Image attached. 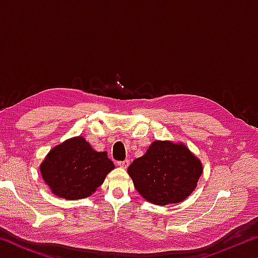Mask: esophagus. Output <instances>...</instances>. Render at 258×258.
<instances>
[{
	"instance_id": "34e87169",
	"label": "esophagus",
	"mask_w": 258,
	"mask_h": 258,
	"mask_svg": "<svg viewBox=\"0 0 258 258\" xmlns=\"http://www.w3.org/2000/svg\"><path fill=\"white\" fill-rule=\"evenodd\" d=\"M118 166L119 167H123V168H127L128 167V165H130V160L128 159H125V160H123V161H118Z\"/></svg>"
}]
</instances>
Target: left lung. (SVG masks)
I'll return each instance as SVG.
<instances>
[{"label":"left lung","mask_w":258,"mask_h":258,"mask_svg":"<svg viewBox=\"0 0 258 258\" xmlns=\"http://www.w3.org/2000/svg\"><path fill=\"white\" fill-rule=\"evenodd\" d=\"M140 195L155 205L177 204L189 197L203 173L199 159L183 145L151 143L127 169Z\"/></svg>","instance_id":"left-lung-1"}]
</instances>
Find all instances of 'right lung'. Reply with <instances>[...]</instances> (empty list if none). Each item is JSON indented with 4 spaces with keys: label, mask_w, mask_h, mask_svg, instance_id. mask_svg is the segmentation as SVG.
Masks as SVG:
<instances>
[{
    "label": "right lung",
    "mask_w": 258,
    "mask_h": 258,
    "mask_svg": "<svg viewBox=\"0 0 258 258\" xmlns=\"http://www.w3.org/2000/svg\"><path fill=\"white\" fill-rule=\"evenodd\" d=\"M113 167L106 151H95L84 138L78 137L53 148L40 168L54 195L73 200L92 195Z\"/></svg>",
    "instance_id": "add662e5"
}]
</instances>
